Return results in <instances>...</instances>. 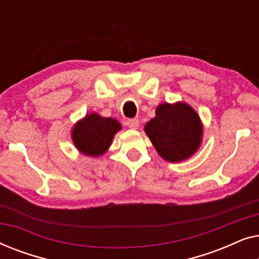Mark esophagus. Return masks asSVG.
<instances>
[{
    "label": "esophagus",
    "mask_w": 259,
    "mask_h": 259,
    "mask_svg": "<svg viewBox=\"0 0 259 259\" xmlns=\"http://www.w3.org/2000/svg\"><path fill=\"white\" fill-rule=\"evenodd\" d=\"M126 125L130 127L131 130H137L139 127V120L138 119H128L126 121Z\"/></svg>",
    "instance_id": "esophagus-1"
}]
</instances>
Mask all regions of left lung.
Here are the masks:
<instances>
[{
	"label": "left lung",
	"mask_w": 259,
	"mask_h": 259,
	"mask_svg": "<svg viewBox=\"0 0 259 259\" xmlns=\"http://www.w3.org/2000/svg\"><path fill=\"white\" fill-rule=\"evenodd\" d=\"M204 126L198 113L186 102H164L157 106L155 116L145 125L155 151L169 162L192 157L203 141Z\"/></svg>",
	"instance_id": "obj_1"
}]
</instances>
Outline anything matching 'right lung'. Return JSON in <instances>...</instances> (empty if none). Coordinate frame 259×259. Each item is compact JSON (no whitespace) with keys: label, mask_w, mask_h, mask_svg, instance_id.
<instances>
[{"label":"right lung","mask_w":259,"mask_h":259,"mask_svg":"<svg viewBox=\"0 0 259 259\" xmlns=\"http://www.w3.org/2000/svg\"><path fill=\"white\" fill-rule=\"evenodd\" d=\"M122 128L114 118H106L98 113H90L75 122L70 131L74 146L87 157H101L111 147L114 136Z\"/></svg>","instance_id":"obj_1"}]
</instances>
